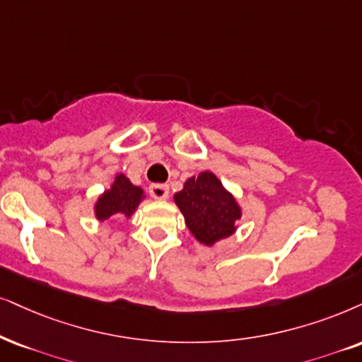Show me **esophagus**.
I'll list each match as a JSON object with an SVG mask.
<instances>
[{"instance_id":"34e87169","label":"esophagus","mask_w":362,"mask_h":362,"mask_svg":"<svg viewBox=\"0 0 362 362\" xmlns=\"http://www.w3.org/2000/svg\"><path fill=\"white\" fill-rule=\"evenodd\" d=\"M150 195L157 200H163L168 197V185L167 184H152L148 187Z\"/></svg>"}]
</instances>
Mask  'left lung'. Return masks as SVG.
Here are the masks:
<instances>
[{"instance_id":"1","label":"left lung","mask_w":362,"mask_h":362,"mask_svg":"<svg viewBox=\"0 0 362 362\" xmlns=\"http://www.w3.org/2000/svg\"><path fill=\"white\" fill-rule=\"evenodd\" d=\"M175 204L184 214L192 234L205 245L234 234L235 222L240 218V209L234 197L210 172L189 178L184 190L175 194Z\"/></svg>"}]
</instances>
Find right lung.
Here are the masks:
<instances>
[{
    "label": "right lung",
    "instance_id": "right-lung-1",
    "mask_svg": "<svg viewBox=\"0 0 362 362\" xmlns=\"http://www.w3.org/2000/svg\"><path fill=\"white\" fill-rule=\"evenodd\" d=\"M141 197H144V190L140 187H135L125 175H117L112 189L100 197L95 214L98 221H107L112 215L130 217L136 205L140 204Z\"/></svg>",
    "mask_w": 362,
    "mask_h": 362
}]
</instances>
